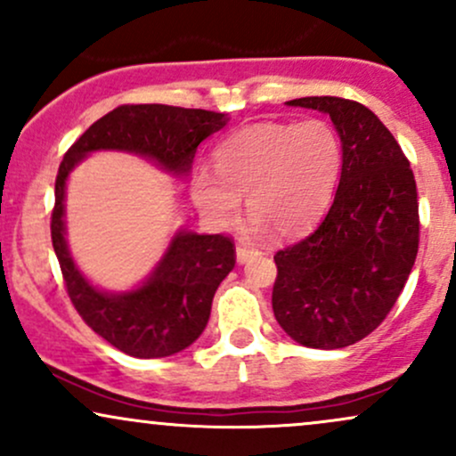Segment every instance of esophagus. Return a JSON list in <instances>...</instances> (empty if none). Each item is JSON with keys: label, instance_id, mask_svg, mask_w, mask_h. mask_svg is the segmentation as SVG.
<instances>
[{"label": "esophagus", "instance_id": "esophagus-1", "mask_svg": "<svg viewBox=\"0 0 456 456\" xmlns=\"http://www.w3.org/2000/svg\"><path fill=\"white\" fill-rule=\"evenodd\" d=\"M257 255H261L257 248H248V246H242V244L235 248V259H238V264H246V261L257 257Z\"/></svg>", "mask_w": 456, "mask_h": 456}]
</instances>
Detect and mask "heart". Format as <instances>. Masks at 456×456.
Here are the masks:
<instances>
[{"label":"heart","instance_id":"b5f03b06","mask_svg":"<svg viewBox=\"0 0 456 456\" xmlns=\"http://www.w3.org/2000/svg\"><path fill=\"white\" fill-rule=\"evenodd\" d=\"M216 174L197 169L191 197L216 227L253 212L250 232L294 238L313 227L328 208L343 171V141L326 119L259 122L214 150Z\"/></svg>","mask_w":456,"mask_h":456}]
</instances>
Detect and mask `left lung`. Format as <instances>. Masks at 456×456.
<instances>
[{"label":"left lung","mask_w":456,"mask_h":456,"mask_svg":"<svg viewBox=\"0 0 456 456\" xmlns=\"http://www.w3.org/2000/svg\"><path fill=\"white\" fill-rule=\"evenodd\" d=\"M332 119L343 171L323 221L274 255L272 308L296 343L341 349L384 322L418 253L416 180L390 130L364 104L334 96L285 102Z\"/></svg>","instance_id":"obj_1"}]
</instances>
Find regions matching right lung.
Returning <instances> with one entry per match:
<instances>
[{
    "instance_id": "right-lung-1",
    "label": "right lung",
    "mask_w": 456,
    "mask_h": 456,
    "mask_svg": "<svg viewBox=\"0 0 456 456\" xmlns=\"http://www.w3.org/2000/svg\"><path fill=\"white\" fill-rule=\"evenodd\" d=\"M227 113L169 104H124L94 122L61 160L55 180L51 240L72 305L98 337L133 358H165L201 337L212 297L235 265L224 235L177 229L139 285L107 291L83 274L66 240V186L75 167L96 151H126L186 180L203 139L227 126Z\"/></svg>"
}]
</instances>
